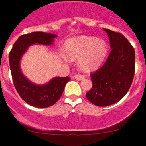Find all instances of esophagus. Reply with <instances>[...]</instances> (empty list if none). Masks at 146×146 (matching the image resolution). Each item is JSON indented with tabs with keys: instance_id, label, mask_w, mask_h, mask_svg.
Listing matches in <instances>:
<instances>
[{
	"instance_id": "34e87169",
	"label": "esophagus",
	"mask_w": 146,
	"mask_h": 146,
	"mask_svg": "<svg viewBox=\"0 0 146 146\" xmlns=\"http://www.w3.org/2000/svg\"><path fill=\"white\" fill-rule=\"evenodd\" d=\"M74 78L77 80H83L85 78V77L80 74H76L74 76Z\"/></svg>"
}]
</instances>
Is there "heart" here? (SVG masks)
Returning a JSON list of instances; mask_svg holds the SVG:
<instances>
[{
	"instance_id": "b5f03b06",
	"label": "heart",
	"mask_w": 146,
	"mask_h": 146,
	"mask_svg": "<svg viewBox=\"0 0 146 146\" xmlns=\"http://www.w3.org/2000/svg\"><path fill=\"white\" fill-rule=\"evenodd\" d=\"M65 51L71 60H79V66L85 72L96 70L104 62L107 53L108 46L103 40H98L92 36H80L67 40L65 42Z\"/></svg>"
}]
</instances>
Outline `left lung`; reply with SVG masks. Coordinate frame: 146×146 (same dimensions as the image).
Instances as JSON below:
<instances>
[{
    "instance_id": "obj_1",
    "label": "left lung",
    "mask_w": 146,
    "mask_h": 146,
    "mask_svg": "<svg viewBox=\"0 0 146 146\" xmlns=\"http://www.w3.org/2000/svg\"><path fill=\"white\" fill-rule=\"evenodd\" d=\"M110 40V52L103 66L90 75L93 86L86 97L98 106L117 103L127 93L135 70L134 47L121 33L104 29Z\"/></svg>"
}]
</instances>
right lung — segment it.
<instances>
[{"mask_svg":"<svg viewBox=\"0 0 146 146\" xmlns=\"http://www.w3.org/2000/svg\"><path fill=\"white\" fill-rule=\"evenodd\" d=\"M56 36L52 33L40 31L22 35L15 42L9 54L15 89L21 99L32 106L47 108L54 105L61 97L66 84L70 80L68 76L55 77L44 85H37L29 80L21 70V59L30 46L35 44L51 45Z\"/></svg>","mask_w":146,"mask_h":146,"instance_id":"right-lung-1","label":"right lung"}]
</instances>
